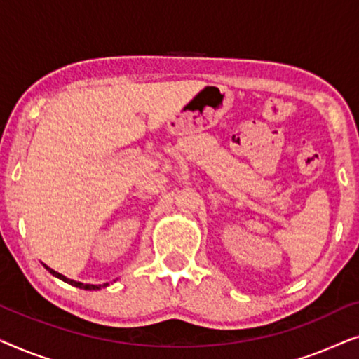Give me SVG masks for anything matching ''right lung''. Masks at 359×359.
<instances>
[{
    "mask_svg": "<svg viewBox=\"0 0 359 359\" xmlns=\"http://www.w3.org/2000/svg\"><path fill=\"white\" fill-rule=\"evenodd\" d=\"M48 271H50L53 276H57V278H60L62 281H65V283H68V284H72V286H75V287H80V289H88V291H95V289H100L101 286H96V284H83V283H78V281H73V279H68V278H65L63 276V274H60V273H57V271H53V269H50L48 266H46ZM104 286H107V284H104Z\"/></svg>",
    "mask_w": 359,
    "mask_h": 359,
    "instance_id": "obj_1",
    "label": "right lung"
}]
</instances>
